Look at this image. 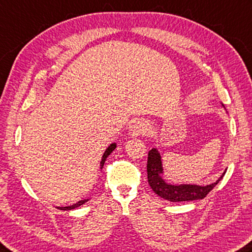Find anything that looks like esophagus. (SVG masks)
Wrapping results in <instances>:
<instances>
[{"label": "esophagus", "instance_id": "obj_1", "mask_svg": "<svg viewBox=\"0 0 252 252\" xmlns=\"http://www.w3.org/2000/svg\"><path fill=\"white\" fill-rule=\"evenodd\" d=\"M150 132V125L149 122L144 120V119H136L132 125L130 126V133L132 136L138 135H144L148 134Z\"/></svg>", "mask_w": 252, "mask_h": 252}]
</instances>
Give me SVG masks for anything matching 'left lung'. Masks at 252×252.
<instances>
[{"instance_id": "1", "label": "left lung", "mask_w": 252, "mask_h": 252, "mask_svg": "<svg viewBox=\"0 0 252 252\" xmlns=\"http://www.w3.org/2000/svg\"><path fill=\"white\" fill-rule=\"evenodd\" d=\"M146 171H148V182L155 194L170 202H187V200L203 199L206 197L210 190L216 186L219 181L225 175V172L218 180L213 184L199 186L190 184H171L164 180L162 159L158 151L152 149L148 155V164H146Z\"/></svg>"}]
</instances>
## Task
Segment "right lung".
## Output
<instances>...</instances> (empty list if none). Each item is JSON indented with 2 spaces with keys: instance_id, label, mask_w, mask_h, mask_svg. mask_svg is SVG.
I'll return each mask as SVG.
<instances>
[{
  "instance_id": "1",
  "label": "right lung",
  "mask_w": 252,
  "mask_h": 252,
  "mask_svg": "<svg viewBox=\"0 0 252 252\" xmlns=\"http://www.w3.org/2000/svg\"><path fill=\"white\" fill-rule=\"evenodd\" d=\"M116 148H117V144H116V143H112V144H110V145L108 146L106 151H104V153H103V155H102V158H101V162H100V168H101V170H102L103 164H104V162H106L107 158L112 153V151H113L114 149H116ZM88 200H89V199H82V200H79V202H77V203L74 204V205L66 206V207H57V208L61 209V210H70V209H75V208H77V207H79V206L84 205L86 202H88Z\"/></svg>"
}]
</instances>
